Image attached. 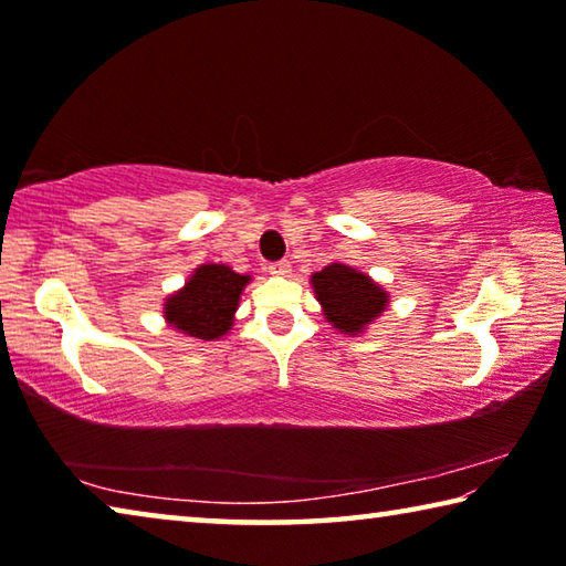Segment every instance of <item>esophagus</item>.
<instances>
[{
    "label": "esophagus",
    "mask_w": 566,
    "mask_h": 566,
    "mask_svg": "<svg viewBox=\"0 0 566 566\" xmlns=\"http://www.w3.org/2000/svg\"><path fill=\"white\" fill-rule=\"evenodd\" d=\"M270 274H274V276H290V274H292V264L286 262V260L272 262V264H270Z\"/></svg>",
    "instance_id": "34e87169"
}]
</instances>
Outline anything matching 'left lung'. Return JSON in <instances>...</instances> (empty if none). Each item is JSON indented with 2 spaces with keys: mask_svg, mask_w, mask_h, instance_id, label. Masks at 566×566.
<instances>
[{
  "mask_svg": "<svg viewBox=\"0 0 566 566\" xmlns=\"http://www.w3.org/2000/svg\"><path fill=\"white\" fill-rule=\"evenodd\" d=\"M312 290L327 319L339 334L361 337L389 306V292L369 274L349 264L329 262L312 274Z\"/></svg>",
  "mask_w": 566,
  "mask_h": 566,
  "instance_id": "left-lung-1",
  "label": "left lung"
}]
</instances>
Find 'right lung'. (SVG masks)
Returning a JSON list of instances; mask_svg holds the SVG:
<instances>
[{"instance_id": "obj_1", "label": "right lung", "mask_w": 566, "mask_h": 566, "mask_svg": "<svg viewBox=\"0 0 566 566\" xmlns=\"http://www.w3.org/2000/svg\"><path fill=\"white\" fill-rule=\"evenodd\" d=\"M249 282L252 276L239 274L227 264H199L185 286L165 300L161 314L167 327L191 339H222L234 327L239 300Z\"/></svg>"}]
</instances>
